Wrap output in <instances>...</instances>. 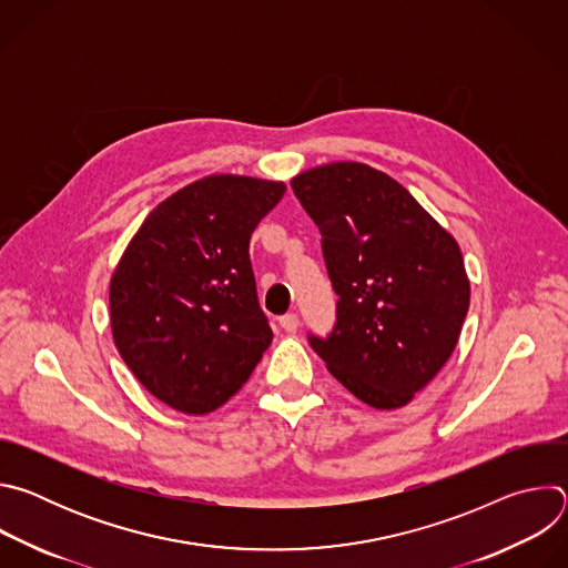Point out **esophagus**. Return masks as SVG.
I'll use <instances>...</instances> for the list:
<instances>
[{"label":"esophagus","mask_w":568,"mask_h":568,"mask_svg":"<svg viewBox=\"0 0 568 568\" xmlns=\"http://www.w3.org/2000/svg\"><path fill=\"white\" fill-rule=\"evenodd\" d=\"M278 323H281V328H283L285 333H296V328H298V316H296L294 312H290V314H283V316L278 318Z\"/></svg>","instance_id":"34e87169"}]
</instances>
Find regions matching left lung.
<instances>
[{
    "mask_svg": "<svg viewBox=\"0 0 568 568\" xmlns=\"http://www.w3.org/2000/svg\"><path fill=\"white\" fill-rule=\"evenodd\" d=\"M292 191L321 233L337 298L328 337L307 335L368 407L399 409L456 348L469 281L456 240L388 178L357 161L305 171Z\"/></svg>",
    "mask_w": 568,
    "mask_h": 568,
    "instance_id": "1",
    "label": "left lung"
}]
</instances>
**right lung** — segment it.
<instances>
[{
  "mask_svg": "<svg viewBox=\"0 0 568 568\" xmlns=\"http://www.w3.org/2000/svg\"><path fill=\"white\" fill-rule=\"evenodd\" d=\"M283 193L256 178L197 180L143 220L112 274L114 344L145 390L182 414L222 407L272 344L250 240Z\"/></svg>",
  "mask_w": 568,
  "mask_h": 568,
  "instance_id": "right-lung-1",
  "label": "right lung"
}]
</instances>
